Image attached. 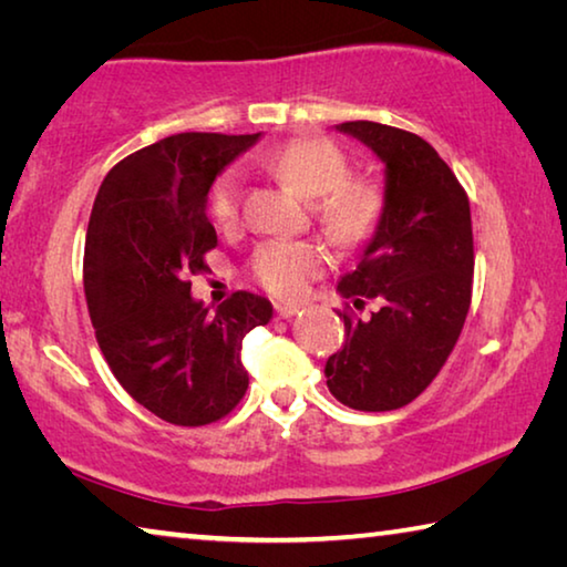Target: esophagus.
Returning <instances> with one entry per match:
<instances>
[{"mask_svg": "<svg viewBox=\"0 0 567 567\" xmlns=\"http://www.w3.org/2000/svg\"><path fill=\"white\" fill-rule=\"evenodd\" d=\"M297 310H300V307L297 305H275V312H277V318L280 320H287V318H292V315H297Z\"/></svg>", "mask_w": 567, "mask_h": 567, "instance_id": "esophagus-1", "label": "esophagus"}]
</instances>
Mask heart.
<instances>
[{
  "label": "heart",
  "mask_w": 567,
  "mask_h": 567,
  "mask_svg": "<svg viewBox=\"0 0 567 567\" xmlns=\"http://www.w3.org/2000/svg\"><path fill=\"white\" fill-rule=\"evenodd\" d=\"M257 162L290 185L305 199H320L315 215L334 245L358 247L368 243L382 217V195L375 185L350 179V162L328 140H292L267 147ZM239 175H219L209 189V215L219 227H233L239 215ZM328 265L318 243L270 239L255 249L252 272L265 290L285 300L300 297L307 285Z\"/></svg>",
  "instance_id": "heart-1"
}]
</instances>
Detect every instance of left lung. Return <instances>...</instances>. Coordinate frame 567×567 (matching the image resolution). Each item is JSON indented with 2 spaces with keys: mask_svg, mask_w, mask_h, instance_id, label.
I'll return each instance as SVG.
<instances>
[{
  "mask_svg": "<svg viewBox=\"0 0 567 567\" xmlns=\"http://www.w3.org/2000/svg\"><path fill=\"white\" fill-rule=\"evenodd\" d=\"M385 165L382 217L338 292L370 318L344 320V344L324 364L328 388L362 412L398 410L443 368L473 292L470 203L443 157L417 134L380 122H342Z\"/></svg>",
  "mask_w": 567,
  "mask_h": 567,
  "instance_id": "left-lung-1",
  "label": "left lung"
}]
</instances>
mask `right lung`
I'll return each mask as SVG.
<instances>
[{
	"instance_id": "1",
	"label": "right lung",
	"mask_w": 567,
	"mask_h": 567,
	"mask_svg": "<svg viewBox=\"0 0 567 567\" xmlns=\"http://www.w3.org/2000/svg\"><path fill=\"white\" fill-rule=\"evenodd\" d=\"M260 137L172 134L114 165L94 199L84 245L94 334L120 385L172 425H207L243 400V340L272 320L267 297L239 290L209 310L187 282L217 245L209 187Z\"/></svg>"
}]
</instances>
